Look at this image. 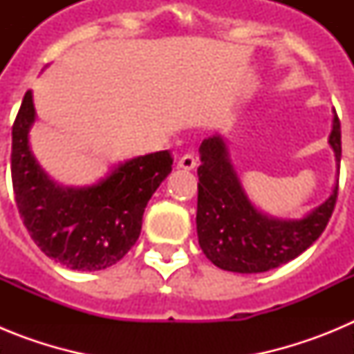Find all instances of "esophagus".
Returning a JSON list of instances; mask_svg holds the SVG:
<instances>
[{
  "label": "esophagus",
  "mask_w": 354,
  "mask_h": 354,
  "mask_svg": "<svg viewBox=\"0 0 354 354\" xmlns=\"http://www.w3.org/2000/svg\"><path fill=\"white\" fill-rule=\"evenodd\" d=\"M177 167L183 168V170H193V168L196 167L195 156H192V154L183 156V158H180L179 161H177Z\"/></svg>",
  "instance_id": "1"
}]
</instances>
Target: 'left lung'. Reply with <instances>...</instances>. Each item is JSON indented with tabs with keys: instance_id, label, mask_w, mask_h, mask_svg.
<instances>
[{
	"instance_id": "left-lung-1",
	"label": "left lung",
	"mask_w": 354,
	"mask_h": 354,
	"mask_svg": "<svg viewBox=\"0 0 354 354\" xmlns=\"http://www.w3.org/2000/svg\"><path fill=\"white\" fill-rule=\"evenodd\" d=\"M328 143L335 152L337 183L323 204L301 218H274L255 207L220 134L200 145L196 234L205 257L232 273H264L301 255L319 239L339 192L340 122L333 113Z\"/></svg>"
}]
</instances>
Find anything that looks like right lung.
I'll return each instance as SVG.
<instances>
[{"label": "right lung", "mask_w": 354, "mask_h": 354, "mask_svg": "<svg viewBox=\"0 0 354 354\" xmlns=\"http://www.w3.org/2000/svg\"><path fill=\"white\" fill-rule=\"evenodd\" d=\"M35 118L28 90L12 127V184L31 239L68 270L99 271L117 264L138 241L150 196L171 171L170 152L118 162L90 186H62L31 152Z\"/></svg>", "instance_id": "add662e5"}]
</instances>
